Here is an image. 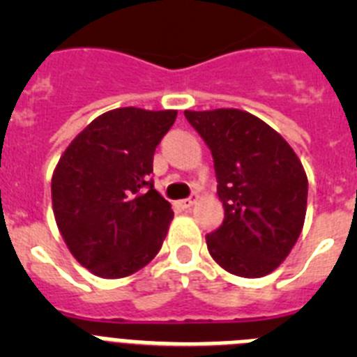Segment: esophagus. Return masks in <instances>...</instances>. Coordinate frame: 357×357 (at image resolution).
I'll use <instances>...</instances> for the list:
<instances>
[{
    "label": "esophagus",
    "instance_id": "esophagus-1",
    "mask_svg": "<svg viewBox=\"0 0 357 357\" xmlns=\"http://www.w3.org/2000/svg\"><path fill=\"white\" fill-rule=\"evenodd\" d=\"M197 200H198V197L185 198V200H181V202H178V206H181L182 209H191V207H193L195 204H197Z\"/></svg>",
    "mask_w": 357,
    "mask_h": 357
}]
</instances>
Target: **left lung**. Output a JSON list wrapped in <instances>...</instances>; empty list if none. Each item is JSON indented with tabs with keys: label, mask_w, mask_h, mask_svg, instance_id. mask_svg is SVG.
<instances>
[{
	"label": "left lung",
	"mask_w": 357,
	"mask_h": 357,
	"mask_svg": "<svg viewBox=\"0 0 357 357\" xmlns=\"http://www.w3.org/2000/svg\"><path fill=\"white\" fill-rule=\"evenodd\" d=\"M214 159L225 218L206 236L214 261L257 279L288 257L307 209V175L279 132L239 109L184 110Z\"/></svg>",
	"instance_id": "left-lung-1"
}]
</instances>
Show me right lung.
<instances>
[{
	"instance_id": "add662e5",
	"label": "right lung",
	"mask_w": 357,
	"mask_h": 357,
	"mask_svg": "<svg viewBox=\"0 0 357 357\" xmlns=\"http://www.w3.org/2000/svg\"><path fill=\"white\" fill-rule=\"evenodd\" d=\"M175 119L176 110H109L71 141L56 164V227L73 257L94 275H132L162 247L173 211L148 175Z\"/></svg>"
}]
</instances>
